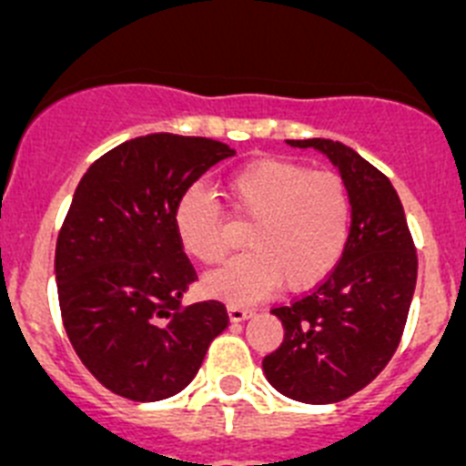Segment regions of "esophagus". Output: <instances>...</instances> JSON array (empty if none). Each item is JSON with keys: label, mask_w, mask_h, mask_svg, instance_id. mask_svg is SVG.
<instances>
[{"label": "esophagus", "mask_w": 466, "mask_h": 466, "mask_svg": "<svg viewBox=\"0 0 466 466\" xmlns=\"http://www.w3.org/2000/svg\"><path fill=\"white\" fill-rule=\"evenodd\" d=\"M228 316L232 322H241V320H248V318L253 316V311H250V309H243V306H238V304H229Z\"/></svg>", "instance_id": "34e87169"}]
</instances>
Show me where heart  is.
Instances as JSON below:
<instances>
[{
	"instance_id": "1",
	"label": "heart",
	"mask_w": 466,
	"mask_h": 466,
	"mask_svg": "<svg viewBox=\"0 0 466 466\" xmlns=\"http://www.w3.org/2000/svg\"><path fill=\"white\" fill-rule=\"evenodd\" d=\"M223 197L234 223L248 225L243 243L250 250L204 280L207 295L250 301L279 283L292 292L309 290L332 274L346 250L353 204L337 171L253 162L229 176ZM174 232L183 253L204 267L223 262L232 246L223 208L202 187L178 197Z\"/></svg>"
}]
</instances>
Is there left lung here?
<instances>
[{
  "label": "left lung",
  "mask_w": 466,
  "mask_h": 466,
  "mask_svg": "<svg viewBox=\"0 0 466 466\" xmlns=\"http://www.w3.org/2000/svg\"><path fill=\"white\" fill-rule=\"evenodd\" d=\"M288 144L320 150L339 167L353 225L332 274L290 304L271 309L285 334L262 369L280 395L334 404L367 388L395 355L416 290V243L383 171L339 141Z\"/></svg>",
  "instance_id": "1"
}]
</instances>
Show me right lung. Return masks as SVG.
<instances>
[{"instance_id": "add662e5", "label": "right lung", "mask_w": 466, "mask_h": 466, "mask_svg": "<svg viewBox=\"0 0 466 466\" xmlns=\"http://www.w3.org/2000/svg\"><path fill=\"white\" fill-rule=\"evenodd\" d=\"M232 155L204 137H137L92 162L74 192L56 248L62 322L87 371L125 400L181 392L229 325L223 301L181 304L197 271L174 207Z\"/></svg>"}]
</instances>
